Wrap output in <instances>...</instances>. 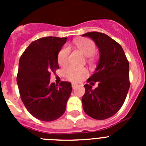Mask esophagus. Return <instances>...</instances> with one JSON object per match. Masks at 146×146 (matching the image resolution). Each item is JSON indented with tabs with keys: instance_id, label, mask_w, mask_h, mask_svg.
<instances>
[{
	"instance_id": "1",
	"label": "esophagus",
	"mask_w": 146,
	"mask_h": 146,
	"mask_svg": "<svg viewBox=\"0 0 146 146\" xmlns=\"http://www.w3.org/2000/svg\"><path fill=\"white\" fill-rule=\"evenodd\" d=\"M77 86H78V84H77V83H74V82H72V87L73 89L75 88Z\"/></svg>"
}]
</instances>
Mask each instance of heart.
<instances>
[{
    "label": "heart",
    "mask_w": 146,
    "mask_h": 146,
    "mask_svg": "<svg viewBox=\"0 0 146 146\" xmlns=\"http://www.w3.org/2000/svg\"><path fill=\"white\" fill-rule=\"evenodd\" d=\"M75 44L79 50L86 57H91L96 51V46L94 42L88 38H82L75 41ZM69 52V48L64 46L59 51L58 55V63L59 65L64 66L66 63ZM64 76L67 79L72 81H77L82 79L88 74V71L85 68H80L74 66H68L64 71Z\"/></svg>",
    "instance_id": "heart-1"
}]
</instances>
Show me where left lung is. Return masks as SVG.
<instances>
[{
  "label": "left lung",
  "instance_id": "8db88e82",
  "mask_svg": "<svg viewBox=\"0 0 146 146\" xmlns=\"http://www.w3.org/2000/svg\"><path fill=\"white\" fill-rule=\"evenodd\" d=\"M94 40L99 48V59L94 74L85 85L82 98L85 113L96 120L114 115L122 107L130 86L129 65L123 48L108 35L89 32L82 35ZM94 82L98 87L92 88Z\"/></svg>",
  "mask_w": 146,
  "mask_h": 146
}]
</instances>
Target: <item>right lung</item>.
<instances>
[{"mask_svg":"<svg viewBox=\"0 0 146 146\" xmlns=\"http://www.w3.org/2000/svg\"><path fill=\"white\" fill-rule=\"evenodd\" d=\"M66 40L43 37L30 44L20 57L17 77L20 97L28 111L40 121L60 118L71 95V82H50L51 72L59 69L58 55Z\"/></svg>","mask_w":146,"mask_h":146,"instance_id":"obj_1","label":"right lung"}]
</instances>
